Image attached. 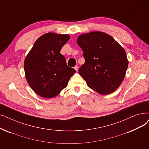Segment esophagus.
<instances>
[{
	"label": "esophagus",
	"instance_id": "obj_1",
	"mask_svg": "<svg viewBox=\"0 0 149 149\" xmlns=\"http://www.w3.org/2000/svg\"><path fill=\"white\" fill-rule=\"evenodd\" d=\"M74 69H75V70L76 71H77V70H78V69H79V66H75L74 67Z\"/></svg>",
	"mask_w": 149,
	"mask_h": 149
}]
</instances>
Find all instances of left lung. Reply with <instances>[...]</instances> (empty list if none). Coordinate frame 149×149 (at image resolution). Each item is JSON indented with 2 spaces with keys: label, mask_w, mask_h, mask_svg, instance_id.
I'll return each instance as SVG.
<instances>
[{
  "label": "left lung",
  "mask_w": 149,
  "mask_h": 149,
  "mask_svg": "<svg viewBox=\"0 0 149 149\" xmlns=\"http://www.w3.org/2000/svg\"><path fill=\"white\" fill-rule=\"evenodd\" d=\"M85 59L79 69L88 86L102 95L113 93L124 80L128 65L126 52L114 39L95 31L79 36Z\"/></svg>",
  "instance_id": "obj_1"
}]
</instances>
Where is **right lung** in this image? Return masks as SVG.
Segmentation results:
<instances>
[{"label": "right lung", "instance_id": "right-lung-1", "mask_svg": "<svg viewBox=\"0 0 149 149\" xmlns=\"http://www.w3.org/2000/svg\"><path fill=\"white\" fill-rule=\"evenodd\" d=\"M70 39L69 35L47 33L39 38L24 60L26 80L33 91L43 98L50 99L65 88L75 70L68 66L60 54Z\"/></svg>", "mask_w": 149, "mask_h": 149}]
</instances>
